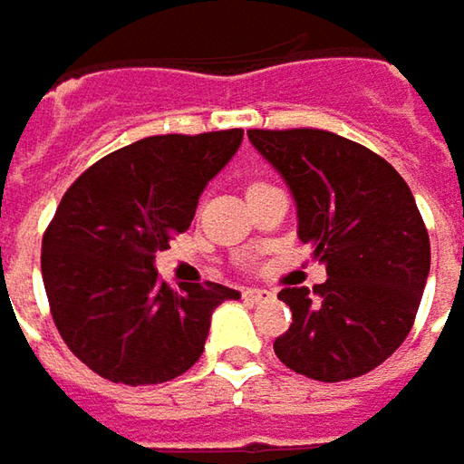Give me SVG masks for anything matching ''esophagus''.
Listing matches in <instances>:
<instances>
[{"mask_svg":"<svg viewBox=\"0 0 464 464\" xmlns=\"http://www.w3.org/2000/svg\"><path fill=\"white\" fill-rule=\"evenodd\" d=\"M245 296H247L250 302H268V299H274V292L260 289V286H250V289H245Z\"/></svg>","mask_w":464,"mask_h":464,"instance_id":"1","label":"esophagus"}]
</instances>
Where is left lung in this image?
Segmentation results:
<instances>
[{
    "instance_id": "left-lung-1",
    "label": "left lung",
    "mask_w": 464,
    "mask_h": 464,
    "mask_svg": "<svg viewBox=\"0 0 464 464\" xmlns=\"http://www.w3.org/2000/svg\"><path fill=\"white\" fill-rule=\"evenodd\" d=\"M289 186L296 235L328 281L286 286L292 325L276 356L317 382L362 377L411 333L429 278L431 245L398 169L366 147L320 129L247 131Z\"/></svg>"
}]
</instances>
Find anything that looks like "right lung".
Masks as SVG:
<instances>
[{
    "label": "right lung",
    "mask_w": 464,
    "mask_h": 464,
    "mask_svg": "<svg viewBox=\"0 0 464 464\" xmlns=\"http://www.w3.org/2000/svg\"><path fill=\"white\" fill-rule=\"evenodd\" d=\"M240 144V129L150 136L102 157L63 193L41 271L63 343L95 374L131 387L180 377L204 353L211 312L240 299L214 281L172 289L154 268Z\"/></svg>",
    "instance_id": "add662e5"
}]
</instances>
